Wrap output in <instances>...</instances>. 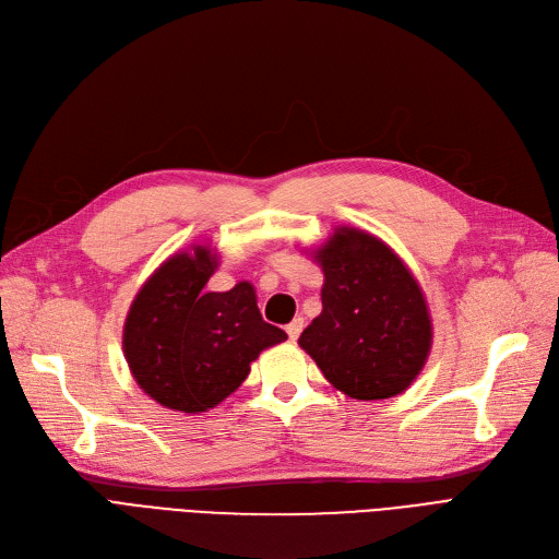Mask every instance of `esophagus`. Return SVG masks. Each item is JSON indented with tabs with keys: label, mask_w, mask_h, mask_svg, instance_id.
Segmentation results:
<instances>
[{
	"label": "esophagus",
	"mask_w": 559,
	"mask_h": 559,
	"mask_svg": "<svg viewBox=\"0 0 559 559\" xmlns=\"http://www.w3.org/2000/svg\"><path fill=\"white\" fill-rule=\"evenodd\" d=\"M285 331H287L289 340H297L301 335V331H304V318H295L293 322L285 326Z\"/></svg>",
	"instance_id": "1"
}]
</instances>
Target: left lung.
<instances>
[{"label": "left lung", "mask_w": 559, "mask_h": 559, "mask_svg": "<svg viewBox=\"0 0 559 559\" xmlns=\"http://www.w3.org/2000/svg\"><path fill=\"white\" fill-rule=\"evenodd\" d=\"M322 312L299 337L322 374L354 400L404 393L425 368L431 318L418 281L379 237L340 226L314 251Z\"/></svg>", "instance_id": "8db88e82"}]
</instances>
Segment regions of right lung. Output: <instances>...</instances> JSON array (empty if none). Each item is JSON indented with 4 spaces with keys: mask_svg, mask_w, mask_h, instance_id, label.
<instances>
[{
    "mask_svg": "<svg viewBox=\"0 0 559 559\" xmlns=\"http://www.w3.org/2000/svg\"><path fill=\"white\" fill-rule=\"evenodd\" d=\"M219 266L210 247H191L162 262L136 293L123 326L132 377L166 408L203 414L235 393L262 349L287 333L266 324L249 281L207 293Z\"/></svg>",
    "mask_w": 559,
    "mask_h": 559,
    "instance_id": "add662e5",
    "label": "right lung"
}]
</instances>
